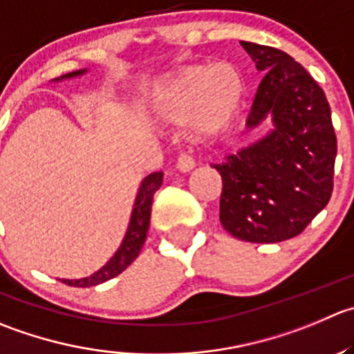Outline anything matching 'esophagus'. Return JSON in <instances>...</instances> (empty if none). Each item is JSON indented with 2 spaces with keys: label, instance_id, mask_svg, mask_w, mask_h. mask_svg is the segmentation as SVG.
<instances>
[{
  "label": "esophagus",
  "instance_id": "34e87169",
  "mask_svg": "<svg viewBox=\"0 0 354 354\" xmlns=\"http://www.w3.org/2000/svg\"><path fill=\"white\" fill-rule=\"evenodd\" d=\"M195 162L188 153H180L176 159V169L181 171V173H188L190 169H194Z\"/></svg>",
  "mask_w": 354,
  "mask_h": 354
}]
</instances>
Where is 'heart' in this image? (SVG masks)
Wrapping results in <instances>:
<instances>
[{
	"instance_id": "1",
	"label": "heart",
	"mask_w": 354,
	"mask_h": 354,
	"mask_svg": "<svg viewBox=\"0 0 354 354\" xmlns=\"http://www.w3.org/2000/svg\"><path fill=\"white\" fill-rule=\"evenodd\" d=\"M243 82L232 64H197L171 75L156 91V109L173 122L194 124L202 135L225 128L242 102Z\"/></svg>"
}]
</instances>
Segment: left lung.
<instances>
[{"label":"left lung","instance_id":"obj_1","mask_svg":"<svg viewBox=\"0 0 354 354\" xmlns=\"http://www.w3.org/2000/svg\"><path fill=\"white\" fill-rule=\"evenodd\" d=\"M264 72L247 124L273 115L275 129L214 164L223 178L219 219L230 235L254 243L297 236L328 204L337 138L318 82L286 51L240 41Z\"/></svg>","mask_w":354,"mask_h":354}]
</instances>
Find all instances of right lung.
Listing matches in <instances>:
<instances>
[{"label": "right lung", "mask_w": 354, "mask_h": 354, "mask_svg": "<svg viewBox=\"0 0 354 354\" xmlns=\"http://www.w3.org/2000/svg\"><path fill=\"white\" fill-rule=\"evenodd\" d=\"M82 72L84 71L72 72V74L64 75V77L82 74ZM160 183H162V173H160V171L149 174V176L143 180L142 187H140V192H138V197H136V202H135V209H133L131 223H129L128 233H126L124 240H122L121 249L114 254V257L105 264L104 268L98 270L95 275L88 277V279L62 280V282L67 283V286L71 287H93L102 282H107V280L114 279V277H118L119 273L124 272L129 264L138 257L140 250H142L143 243H145L147 232H149V225H150V211H152L153 194L159 190Z\"/></svg>", "instance_id": "obj_1"}]
</instances>
